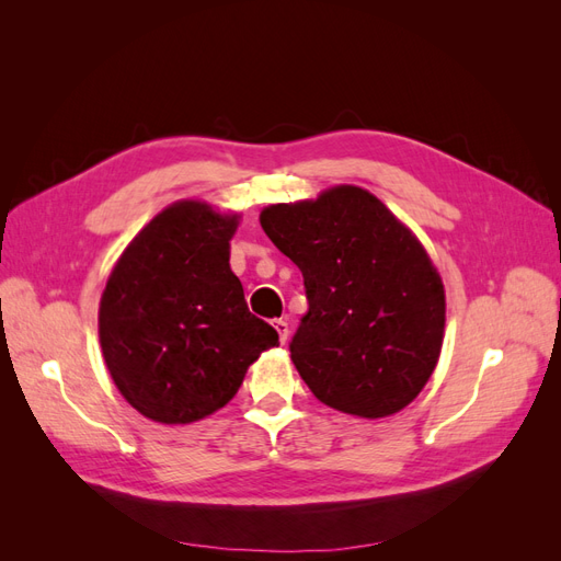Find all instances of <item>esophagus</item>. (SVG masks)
I'll return each instance as SVG.
<instances>
[{"instance_id": "esophagus-1", "label": "esophagus", "mask_w": 561, "mask_h": 561, "mask_svg": "<svg viewBox=\"0 0 561 561\" xmlns=\"http://www.w3.org/2000/svg\"><path fill=\"white\" fill-rule=\"evenodd\" d=\"M274 328H276V332L280 336V344H287V336H290V325H287V320L276 318L274 320Z\"/></svg>"}]
</instances>
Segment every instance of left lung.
<instances>
[{
	"mask_svg": "<svg viewBox=\"0 0 561 561\" xmlns=\"http://www.w3.org/2000/svg\"><path fill=\"white\" fill-rule=\"evenodd\" d=\"M260 222L304 276L309 311L290 355L311 393L363 419L410 404L445 332L443 280L414 233L360 186L268 206Z\"/></svg>",
	"mask_w": 561,
	"mask_h": 561,
	"instance_id": "8db88e82",
	"label": "left lung"
}]
</instances>
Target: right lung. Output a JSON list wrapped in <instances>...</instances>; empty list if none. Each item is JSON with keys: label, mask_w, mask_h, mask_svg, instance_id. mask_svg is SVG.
I'll list each match as a JSON object with an SVG mask.
<instances>
[{"label": "right lung", "mask_w": 561, "mask_h": 561, "mask_svg": "<svg viewBox=\"0 0 561 561\" xmlns=\"http://www.w3.org/2000/svg\"><path fill=\"white\" fill-rule=\"evenodd\" d=\"M236 215L182 201L118 257L100 299V346L122 396L159 423L225 407L278 332L248 311L229 266Z\"/></svg>", "instance_id": "right-lung-1"}]
</instances>
